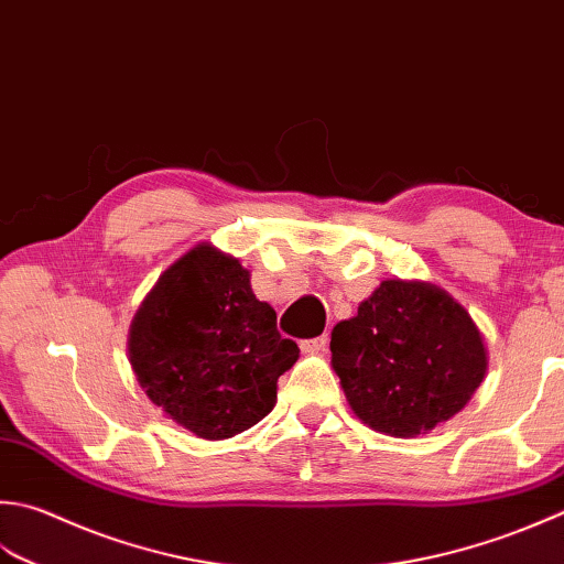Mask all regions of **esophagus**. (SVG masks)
<instances>
[{
  "mask_svg": "<svg viewBox=\"0 0 564 564\" xmlns=\"http://www.w3.org/2000/svg\"><path fill=\"white\" fill-rule=\"evenodd\" d=\"M327 335H323V337H315V339H303L301 341V349H303V355H325V349H327Z\"/></svg>",
  "mask_w": 564,
  "mask_h": 564,
  "instance_id": "34e87169",
  "label": "esophagus"
}]
</instances>
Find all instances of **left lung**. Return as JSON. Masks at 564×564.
Instances as JSON below:
<instances>
[{"label": "left lung", "instance_id": "8db88e82", "mask_svg": "<svg viewBox=\"0 0 564 564\" xmlns=\"http://www.w3.org/2000/svg\"><path fill=\"white\" fill-rule=\"evenodd\" d=\"M333 369L364 425L425 435L469 403L489 351L467 307L427 281L389 279L333 329Z\"/></svg>", "mask_w": 564, "mask_h": 564}]
</instances>
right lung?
I'll list each match as a JSON object with an SVG mask.
<instances>
[{"label": "right lung", "instance_id": "right-lung-1", "mask_svg": "<svg viewBox=\"0 0 564 564\" xmlns=\"http://www.w3.org/2000/svg\"><path fill=\"white\" fill-rule=\"evenodd\" d=\"M239 259L203 245L165 269L129 327L131 371L165 417L227 440L267 417L301 349L275 329Z\"/></svg>", "mask_w": 564, "mask_h": 564}]
</instances>
